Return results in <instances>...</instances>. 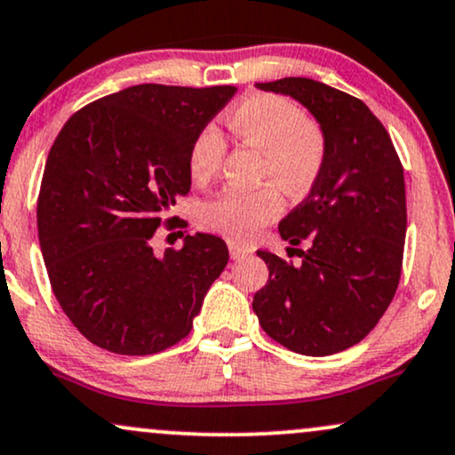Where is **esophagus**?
I'll list each match as a JSON object with an SVG mask.
<instances>
[{
	"label": "esophagus",
	"instance_id": "1",
	"mask_svg": "<svg viewBox=\"0 0 455 455\" xmlns=\"http://www.w3.org/2000/svg\"><path fill=\"white\" fill-rule=\"evenodd\" d=\"M228 247H229V255H232V259H243V258H247V255L253 253V249L247 247V244L234 243V240H229Z\"/></svg>",
	"mask_w": 455,
	"mask_h": 455
}]
</instances>
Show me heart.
Here are the masks:
<instances>
[{
    "label": "heart",
    "instance_id": "1",
    "mask_svg": "<svg viewBox=\"0 0 455 455\" xmlns=\"http://www.w3.org/2000/svg\"><path fill=\"white\" fill-rule=\"evenodd\" d=\"M228 127L238 140L259 148V189H223L197 211V221L208 232L236 243L255 238L283 212L281 187L287 196L300 197L315 185L325 162V136L317 123L304 119L300 106L283 95L255 93L238 101L228 112ZM226 142L217 127L208 125L189 147V174L196 183H206L221 168Z\"/></svg>",
    "mask_w": 455,
    "mask_h": 455
}]
</instances>
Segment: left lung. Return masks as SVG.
Segmentation results:
<instances>
[{
    "label": "left lung",
    "mask_w": 455,
    "mask_h": 455,
    "mask_svg": "<svg viewBox=\"0 0 455 455\" xmlns=\"http://www.w3.org/2000/svg\"><path fill=\"white\" fill-rule=\"evenodd\" d=\"M258 89L308 108L325 136V162L311 194L279 223L291 244L287 255L300 261L258 251L270 275L253 311L290 351L339 354L375 328L398 290L407 234L403 164L383 123L354 95L311 78Z\"/></svg>",
    "instance_id": "1"
}]
</instances>
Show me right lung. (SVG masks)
<instances>
[{"mask_svg": "<svg viewBox=\"0 0 455 455\" xmlns=\"http://www.w3.org/2000/svg\"><path fill=\"white\" fill-rule=\"evenodd\" d=\"M236 87L136 84L74 112L48 153L37 238L63 313L84 339L119 355H151L194 328L228 264L212 234L153 253L151 238L191 189L194 138Z\"/></svg>", "mask_w": 455, "mask_h": 455, "instance_id": "add662e5", "label": "right lung"}]
</instances>
